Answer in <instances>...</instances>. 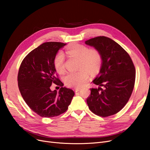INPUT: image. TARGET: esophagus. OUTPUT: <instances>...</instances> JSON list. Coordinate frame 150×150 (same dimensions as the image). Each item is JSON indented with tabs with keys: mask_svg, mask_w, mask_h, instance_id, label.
Masks as SVG:
<instances>
[{
	"mask_svg": "<svg viewBox=\"0 0 150 150\" xmlns=\"http://www.w3.org/2000/svg\"><path fill=\"white\" fill-rule=\"evenodd\" d=\"M80 90H81V89H80V88H75V92H79Z\"/></svg>",
	"mask_w": 150,
	"mask_h": 150,
	"instance_id": "1",
	"label": "esophagus"
}]
</instances>
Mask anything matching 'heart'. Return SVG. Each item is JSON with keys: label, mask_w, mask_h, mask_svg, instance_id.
Segmentation results:
<instances>
[{"label": "heart", "mask_w": 150, "mask_h": 150, "mask_svg": "<svg viewBox=\"0 0 150 150\" xmlns=\"http://www.w3.org/2000/svg\"><path fill=\"white\" fill-rule=\"evenodd\" d=\"M67 53L80 59V68H83L76 72H69L65 76L66 84L74 88H79L84 86L88 82L91 72H95L99 69L102 61L101 52L97 49H89L87 46L72 44L67 49ZM64 55L61 52L55 56L53 64L55 70L59 74L65 72Z\"/></svg>", "instance_id": "heart-1"}]
</instances>
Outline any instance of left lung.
I'll return each instance as SVG.
<instances>
[{
  "label": "left lung",
  "mask_w": 150,
  "mask_h": 150,
  "mask_svg": "<svg viewBox=\"0 0 150 150\" xmlns=\"http://www.w3.org/2000/svg\"><path fill=\"white\" fill-rule=\"evenodd\" d=\"M98 49L102 62L93 83L98 88L91 89L87 104L91 111L101 117L115 114L125 106L132 92L136 70L128 53L112 39L98 36L85 41Z\"/></svg>",
  "instance_id": "1"
}]
</instances>
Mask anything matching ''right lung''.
Returning <instances> with one entry per match:
<instances>
[{
	"instance_id": "1",
	"label": "right lung",
	"mask_w": 150,
	"mask_h": 150,
	"mask_svg": "<svg viewBox=\"0 0 150 150\" xmlns=\"http://www.w3.org/2000/svg\"><path fill=\"white\" fill-rule=\"evenodd\" d=\"M66 44L43 43L30 52L21 64L18 81L21 96L30 108L41 117H53L64 113L74 96L73 90L63 87L53 64L58 50ZM53 83L62 87L58 93L50 89Z\"/></svg>"
}]
</instances>
